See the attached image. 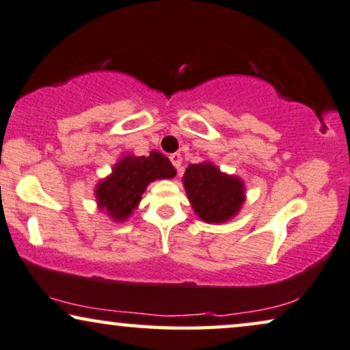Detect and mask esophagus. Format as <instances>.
Masks as SVG:
<instances>
[{
	"mask_svg": "<svg viewBox=\"0 0 350 350\" xmlns=\"http://www.w3.org/2000/svg\"><path fill=\"white\" fill-rule=\"evenodd\" d=\"M170 160L172 163V166L178 170V172L180 174V165H183V157L179 155V153H172V155H170Z\"/></svg>",
	"mask_w": 350,
	"mask_h": 350,
	"instance_id": "obj_1",
	"label": "esophagus"
}]
</instances>
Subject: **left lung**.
I'll list each match as a JSON object with an SVG mask.
<instances>
[{
  "label": "left lung",
  "instance_id": "left-lung-1",
  "mask_svg": "<svg viewBox=\"0 0 350 350\" xmlns=\"http://www.w3.org/2000/svg\"><path fill=\"white\" fill-rule=\"evenodd\" d=\"M184 187L195 213L204 222H224L235 216L245 202L243 183L222 174L209 163L190 165L185 170Z\"/></svg>",
  "mask_w": 350,
  "mask_h": 350
}]
</instances>
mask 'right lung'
I'll list each match as a JSON object with an SVG mask.
<instances>
[{"instance_id":"1","label":"right lung","mask_w":350,"mask_h":350,"mask_svg":"<svg viewBox=\"0 0 350 350\" xmlns=\"http://www.w3.org/2000/svg\"><path fill=\"white\" fill-rule=\"evenodd\" d=\"M174 176V166L160 152H152L148 157H124L110 178L99 184L97 202L116 221H124L137 206L148 183Z\"/></svg>"}]
</instances>
